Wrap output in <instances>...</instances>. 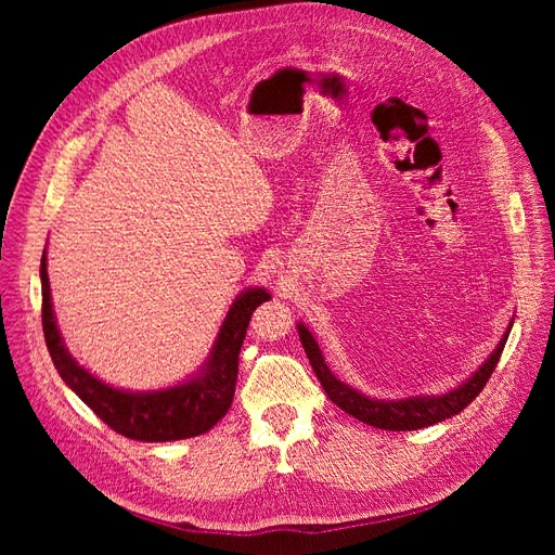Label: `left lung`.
Wrapping results in <instances>:
<instances>
[{
  "label": "left lung",
  "instance_id": "obj_1",
  "mask_svg": "<svg viewBox=\"0 0 555 555\" xmlns=\"http://www.w3.org/2000/svg\"><path fill=\"white\" fill-rule=\"evenodd\" d=\"M512 324L514 322H509L507 331L502 333L500 343L495 345L491 354L486 357V361L459 386H453V389L444 393H418V396H405V398H371L361 393L359 389H354V386L340 382L326 365L322 347H319V343L314 340L312 331L304 322L296 324V331L317 379L322 382L326 396L343 412L359 418V422L367 426H375L382 430H418V428H428L433 424H440L444 418L456 416L479 396L486 382H489V377L493 375V367L498 365L502 347H505L509 338Z\"/></svg>",
  "mask_w": 555,
  "mask_h": 555
}]
</instances>
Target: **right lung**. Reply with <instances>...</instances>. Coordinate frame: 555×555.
Wrapping results in <instances>:
<instances>
[{
    "label": "right lung",
    "mask_w": 555,
    "mask_h": 555,
    "mask_svg": "<svg viewBox=\"0 0 555 555\" xmlns=\"http://www.w3.org/2000/svg\"><path fill=\"white\" fill-rule=\"evenodd\" d=\"M48 251L41 257V298H43V335L60 377L86 402V405L108 424L115 433L139 442H176L208 433L229 412L236 393L238 354L247 333V324L257 306L271 300L263 287L243 289L224 322L215 335L206 361L196 373L164 389L133 391L113 386L80 365L66 349L53 310L48 280Z\"/></svg>",
    "instance_id": "right-lung-1"
}]
</instances>
